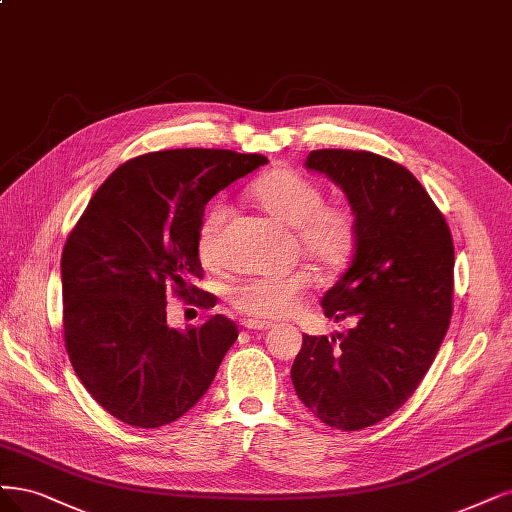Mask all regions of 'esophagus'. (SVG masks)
I'll return each mask as SVG.
<instances>
[{"mask_svg":"<svg viewBox=\"0 0 512 512\" xmlns=\"http://www.w3.org/2000/svg\"><path fill=\"white\" fill-rule=\"evenodd\" d=\"M243 326L248 330H269L273 324L271 322H262V320H245Z\"/></svg>","mask_w":512,"mask_h":512,"instance_id":"esophagus-1","label":"esophagus"}]
</instances>
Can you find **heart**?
<instances>
[{
  "mask_svg": "<svg viewBox=\"0 0 512 512\" xmlns=\"http://www.w3.org/2000/svg\"><path fill=\"white\" fill-rule=\"evenodd\" d=\"M254 201L281 224L292 226L301 252L322 267H339L356 243V218L341 203H324V192L313 180L292 169L279 167L252 186ZM228 207L211 203L199 224L197 250L205 264L222 260V226ZM305 269L288 275H262L239 281L228 292V301L241 315L254 320H279L301 309L311 290Z\"/></svg>",
  "mask_w": 512,
  "mask_h": 512,
  "instance_id": "1",
  "label": "heart"
}]
</instances>
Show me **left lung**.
Returning <instances> with one entry per match:
<instances>
[{"mask_svg":"<svg viewBox=\"0 0 512 512\" xmlns=\"http://www.w3.org/2000/svg\"><path fill=\"white\" fill-rule=\"evenodd\" d=\"M307 169L326 173L356 218L354 258L322 296L337 337L303 334L292 385L326 426L379 424L411 398L443 343L453 301V239L415 175L364 150H313Z\"/></svg>","mask_w":512,"mask_h":512,"instance_id":"left-lung-1","label":"left lung"}]
</instances>
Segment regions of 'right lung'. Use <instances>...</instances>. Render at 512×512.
<instances>
[{
  "mask_svg": "<svg viewBox=\"0 0 512 512\" xmlns=\"http://www.w3.org/2000/svg\"><path fill=\"white\" fill-rule=\"evenodd\" d=\"M267 163L262 154L209 148L131 158L69 233L61 256L65 349L88 394L116 419L161 428L209 390L237 326L214 315L186 332L169 328L167 294L216 305L195 286L205 205Z\"/></svg>",
  "mask_w": 512,
  "mask_h": 512,
  "instance_id": "obj_1",
  "label": "right lung"
}]
</instances>
